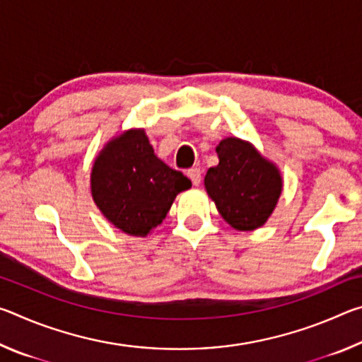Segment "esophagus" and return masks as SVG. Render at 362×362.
<instances>
[{"instance_id":"obj_1","label":"esophagus","mask_w":362,"mask_h":362,"mask_svg":"<svg viewBox=\"0 0 362 362\" xmlns=\"http://www.w3.org/2000/svg\"><path fill=\"white\" fill-rule=\"evenodd\" d=\"M188 177H189V179H192L194 187H198L199 183H201V180H203V174H201V169H198V168L188 169Z\"/></svg>"}]
</instances>
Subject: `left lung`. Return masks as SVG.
<instances>
[{
	"label": "left lung",
	"instance_id": "left-lung-1",
	"mask_svg": "<svg viewBox=\"0 0 362 362\" xmlns=\"http://www.w3.org/2000/svg\"><path fill=\"white\" fill-rule=\"evenodd\" d=\"M218 164L207 170L204 187L231 228L252 231L267 223L283 193V175L247 140L226 137L217 145Z\"/></svg>",
	"mask_w": 362,
	"mask_h": 362
}]
</instances>
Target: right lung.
I'll return each instance as SVG.
<instances>
[{
    "label": "right lung",
    "mask_w": 362,
    "mask_h": 362,
    "mask_svg": "<svg viewBox=\"0 0 362 362\" xmlns=\"http://www.w3.org/2000/svg\"><path fill=\"white\" fill-rule=\"evenodd\" d=\"M192 180L155 155L145 129H127L103 145L90 170V194L110 223L145 238L163 223Z\"/></svg>",
    "instance_id": "right-lung-1"
}]
</instances>
